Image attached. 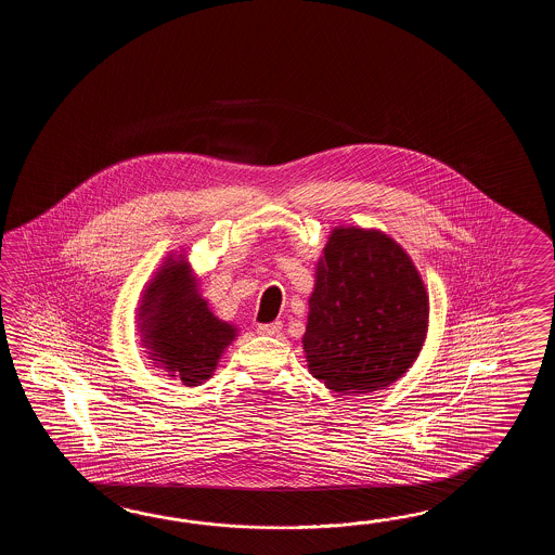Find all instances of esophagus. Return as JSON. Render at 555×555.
<instances>
[{"instance_id":"obj_1","label":"esophagus","mask_w":555,"mask_h":555,"mask_svg":"<svg viewBox=\"0 0 555 555\" xmlns=\"http://www.w3.org/2000/svg\"><path fill=\"white\" fill-rule=\"evenodd\" d=\"M282 331V321H273V323H260L258 325V333L260 335H278Z\"/></svg>"}]
</instances>
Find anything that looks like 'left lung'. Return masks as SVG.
Masks as SVG:
<instances>
[{
	"label": "left lung",
	"instance_id": "1",
	"mask_svg": "<svg viewBox=\"0 0 555 555\" xmlns=\"http://www.w3.org/2000/svg\"><path fill=\"white\" fill-rule=\"evenodd\" d=\"M426 323L425 283L404 249L378 230L335 228L309 297V373L343 395L389 387L418 357Z\"/></svg>",
	"mask_w": 555,
	"mask_h": 555
}]
</instances>
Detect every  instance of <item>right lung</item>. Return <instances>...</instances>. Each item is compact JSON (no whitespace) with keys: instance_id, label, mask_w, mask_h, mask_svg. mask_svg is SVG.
I'll return each mask as SVG.
<instances>
[{"instance_id":"1","label":"right lung","mask_w":555,"mask_h":555,"mask_svg":"<svg viewBox=\"0 0 555 555\" xmlns=\"http://www.w3.org/2000/svg\"><path fill=\"white\" fill-rule=\"evenodd\" d=\"M141 319L151 357L189 387L212 377L220 354L236 337L232 325L214 318L184 260H170L156 273L142 299Z\"/></svg>"}]
</instances>
